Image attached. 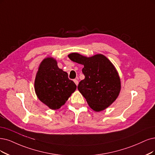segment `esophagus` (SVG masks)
<instances>
[{
  "label": "esophagus",
  "mask_w": 155,
  "mask_h": 155,
  "mask_svg": "<svg viewBox=\"0 0 155 155\" xmlns=\"http://www.w3.org/2000/svg\"><path fill=\"white\" fill-rule=\"evenodd\" d=\"M73 81H74V83H75V84H76L77 85H78V81L77 79H74Z\"/></svg>",
  "instance_id": "1"
}]
</instances>
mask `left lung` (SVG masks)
<instances>
[{"label": "left lung", "instance_id": "obj_1", "mask_svg": "<svg viewBox=\"0 0 155 155\" xmlns=\"http://www.w3.org/2000/svg\"><path fill=\"white\" fill-rule=\"evenodd\" d=\"M72 61L84 65L85 78L78 89L93 110L105 109L116 100L121 90V82L115 67L105 56L97 54L86 57L77 53L68 55Z\"/></svg>", "mask_w": 155, "mask_h": 155}]
</instances>
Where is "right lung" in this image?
I'll return each instance as SVG.
<instances>
[{"mask_svg":"<svg viewBox=\"0 0 155 155\" xmlns=\"http://www.w3.org/2000/svg\"><path fill=\"white\" fill-rule=\"evenodd\" d=\"M34 88L39 100L55 110L65 104L77 85L68 78L66 72L58 68L55 59L48 57L39 65Z\"/></svg>","mask_w":155,"mask_h":155,"instance_id":"1","label":"right lung"}]
</instances>
